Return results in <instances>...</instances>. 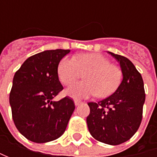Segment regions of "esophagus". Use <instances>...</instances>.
<instances>
[{
    "label": "esophagus",
    "mask_w": 157,
    "mask_h": 157,
    "mask_svg": "<svg viewBox=\"0 0 157 157\" xmlns=\"http://www.w3.org/2000/svg\"><path fill=\"white\" fill-rule=\"evenodd\" d=\"M74 103H75L76 106H78V105H79L80 104H82V102L81 101H79V100H75V102H74Z\"/></svg>",
    "instance_id": "esophagus-1"
}]
</instances>
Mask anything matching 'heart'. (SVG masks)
<instances>
[{"label": "heart", "instance_id": "1", "mask_svg": "<svg viewBox=\"0 0 157 157\" xmlns=\"http://www.w3.org/2000/svg\"><path fill=\"white\" fill-rule=\"evenodd\" d=\"M82 74L86 80L66 90V94L74 99L95 94L99 98H106L116 92L122 80L121 68L100 53H85L60 60L57 75L64 86H71Z\"/></svg>", "mask_w": 157, "mask_h": 157}]
</instances>
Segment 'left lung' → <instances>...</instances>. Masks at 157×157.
Masks as SVG:
<instances>
[{"mask_svg": "<svg viewBox=\"0 0 157 157\" xmlns=\"http://www.w3.org/2000/svg\"><path fill=\"white\" fill-rule=\"evenodd\" d=\"M108 53L120 63L123 79L111 96L98 103H88L90 113L86 122L94 139L119 145L128 141L141 125L145 91L142 75L129 59Z\"/></svg>", "mask_w": 157, "mask_h": 157, "instance_id": "left-lung-1", "label": "left lung"}]
</instances>
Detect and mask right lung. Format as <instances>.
<instances>
[{
	"instance_id": "right-lung-1",
	"label": "right lung",
	"mask_w": 157,
	"mask_h": 157,
	"mask_svg": "<svg viewBox=\"0 0 157 157\" xmlns=\"http://www.w3.org/2000/svg\"><path fill=\"white\" fill-rule=\"evenodd\" d=\"M70 50L44 51L29 57L15 72L9 104L16 128L36 143L54 141L64 133L75 109L74 101L53 99L63 86L57 66Z\"/></svg>"
}]
</instances>
